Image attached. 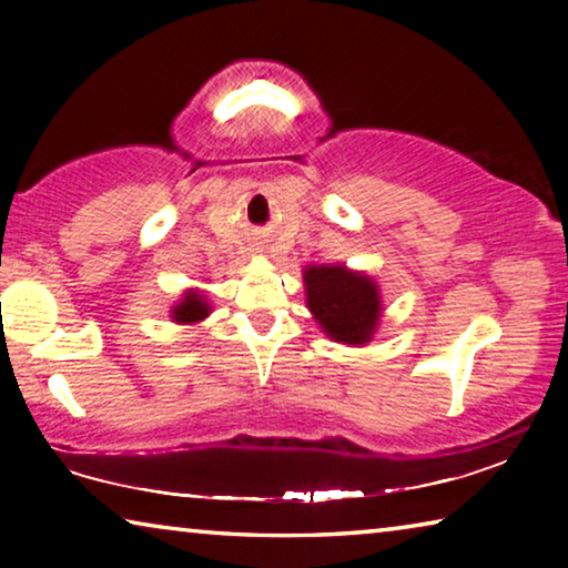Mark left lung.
Segmentation results:
<instances>
[{
    "label": "left lung",
    "instance_id": "1",
    "mask_svg": "<svg viewBox=\"0 0 568 568\" xmlns=\"http://www.w3.org/2000/svg\"><path fill=\"white\" fill-rule=\"evenodd\" d=\"M307 307L333 341L368 343L376 331L381 297L368 275L351 273L343 265L307 267Z\"/></svg>",
    "mask_w": 568,
    "mask_h": 568
}]
</instances>
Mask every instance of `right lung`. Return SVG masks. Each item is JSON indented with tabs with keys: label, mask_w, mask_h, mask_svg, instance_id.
<instances>
[{
	"label": "right lung",
	"mask_w": 568,
	"mask_h": 568,
	"mask_svg": "<svg viewBox=\"0 0 568 568\" xmlns=\"http://www.w3.org/2000/svg\"><path fill=\"white\" fill-rule=\"evenodd\" d=\"M207 313H210V307L197 291H190L185 297H182L180 305L172 307V318H175L178 323H197V321H203Z\"/></svg>",
	"instance_id": "add662e5"
}]
</instances>
